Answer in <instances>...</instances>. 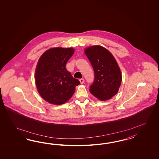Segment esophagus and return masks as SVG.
<instances>
[{
	"instance_id": "1",
	"label": "esophagus",
	"mask_w": 159,
	"mask_h": 159,
	"mask_svg": "<svg viewBox=\"0 0 159 159\" xmlns=\"http://www.w3.org/2000/svg\"><path fill=\"white\" fill-rule=\"evenodd\" d=\"M79 81H80L81 84H83V83L84 82V80L83 79H79Z\"/></svg>"
}]
</instances>
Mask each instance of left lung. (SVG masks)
<instances>
[{"label":"left lung","mask_w":159,"mask_h":159,"mask_svg":"<svg viewBox=\"0 0 159 159\" xmlns=\"http://www.w3.org/2000/svg\"><path fill=\"white\" fill-rule=\"evenodd\" d=\"M94 72V80L90 92L101 101L114 96L122 82L120 69L113 55L100 45L92 46L84 50Z\"/></svg>","instance_id":"1"}]
</instances>
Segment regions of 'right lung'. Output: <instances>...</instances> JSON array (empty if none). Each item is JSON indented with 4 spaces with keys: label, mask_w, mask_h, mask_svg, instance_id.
I'll use <instances>...</instances> for the list:
<instances>
[{
    "label": "right lung",
    "mask_w": 159,
    "mask_h": 159,
    "mask_svg": "<svg viewBox=\"0 0 159 159\" xmlns=\"http://www.w3.org/2000/svg\"><path fill=\"white\" fill-rule=\"evenodd\" d=\"M74 52L72 48H52L39 59L35 73L36 86L40 96L50 104L65 103L80 84L66 68Z\"/></svg>",
    "instance_id": "obj_1"
}]
</instances>
